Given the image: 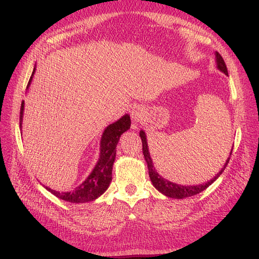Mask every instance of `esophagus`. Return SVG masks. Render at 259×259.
<instances>
[{
  "mask_svg": "<svg viewBox=\"0 0 259 259\" xmlns=\"http://www.w3.org/2000/svg\"><path fill=\"white\" fill-rule=\"evenodd\" d=\"M130 113H131V118H133L135 122H139V121L142 120V117H144V111H142V109L138 106H136L131 109Z\"/></svg>",
  "mask_w": 259,
  "mask_h": 259,
  "instance_id": "obj_1",
  "label": "esophagus"
}]
</instances>
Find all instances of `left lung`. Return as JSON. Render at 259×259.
Here are the masks:
<instances>
[{"label":"left lung","instance_id":"1","mask_svg":"<svg viewBox=\"0 0 259 259\" xmlns=\"http://www.w3.org/2000/svg\"><path fill=\"white\" fill-rule=\"evenodd\" d=\"M214 56H216L217 69L219 71H222L223 73L228 75L227 67H226V64H225L223 57L218 52L214 53ZM139 135H140V138H141V141H142V152H144V156H145L147 166H148V170H149V177H150V180H151L153 187H155V188L158 191H160L162 195L170 197V198H176V199H184V198H187V197L195 196L197 194H199V192L205 190L206 188H208V187L210 186L214 180L218 179V177H221V175L224 172L225 168H226V166L229 162L230 156H232V152H233V149H232V151H230V156L228 157V159L226 160V163L224 164V167L222 168L221 171H219L216 176H214V177L211 180L207 181L206 184H200V185H197V186L177 185L175 183H171V181L167 180L166 178H163L162 176H160L157 172L155 166H153L152 159L150 157L149 148H148V142H147V137H146V134L144 133V130H141Z\"/></svg>","mask_w":259,"mask_h":259}]
</instances>
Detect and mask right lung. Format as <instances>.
Wrapping results in <instances>:
<instances>
[{
  "label": "right lung",
  "mask_w": 259,
  "mask_h": 259,
  "mask_svg": "<svg viewBox=\"0 0 259 259\" xmlns=\"http://www.w3.org/2000/svg\"><path fill=\"white\" fill-rule=\"evenodd\" d=\"M34 72L35 67L33 69L26 89H29ZM23 111L24 101H22L20 112V128H22V121H23ZM130 115L124 114L123 117H121L115 122L109 124L104 129L100 141V157H99V160L91 174L88 176V178L76 188L71 191L60 192L46 187L47 190L50 191L56 197L60 198V199L72 203H82L96 200L98 197H100L108 189L110 183H111L112 167L115 159V151H117L115 149H117V145L121 135L130 129Z\"/></svg>",
  "instance_id": "obj_1"
}]
</instances>
